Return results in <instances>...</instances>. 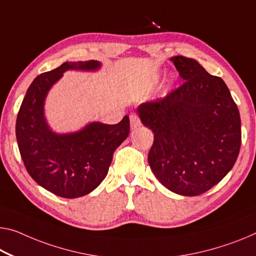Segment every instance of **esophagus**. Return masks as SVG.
<instances>
[{
  "label": "esophagus",
  "instance_id": "34e87169",
  "mask_svg": "<svg viewBox=\"0 0 256 256\" xmlns=\"http://www.w3.org/2000/svg\"><path fill=\"white\" fill-rule=\"evenodd\" d=\"M140 121L138 119V116L136 114H132L130 116V128L132 130H135L137 127H140Z\"/></svg>",
  "mask_w": 256,
  "mask_h": 256
}]
</instances>
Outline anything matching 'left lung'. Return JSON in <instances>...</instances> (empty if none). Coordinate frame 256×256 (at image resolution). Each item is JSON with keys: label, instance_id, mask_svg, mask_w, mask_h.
I'll use <instances>...</instances> for the list:
<instances>
[{"label": "left lung", "instance_id": "1", "mask_svg": "<svg viewBox=\"0 0 256 256\" xmlns=\"http://www.w3.org/2000/svg\"><path fill=\"white\" fill-rule=\"evenodd\" d=\"M184 84L164 100L137 108L154 134L148 160L168 190L199 196L218 184L238 158L242 122L237 105L221 78L196 60L170 58Z\"/></svg>", "mask_w": 256, "mask_h": 256}]
</instances>
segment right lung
Wrapping results in <instances>:
<instances>
[{"mask_svg":"<svg viewBox=\"0 0 256 256\" xmlns=\"http://www.w3.org/2000/svg\"><path fill=\"white\" fill-rule=\"evenodd\" d=\"M98 60L65 62L42 73L27 89L16 122V136L24 164L38 186L62 198L86 196L103 182L113 153L129 135V116L116 124L92 121L80 130L54 132L44 116L51 87L66 70L96 72Z\"/></svg>","mask_w":256,"mask_h":256,"instance_id":"obj_1","label":"right lung"}]
</instances>
